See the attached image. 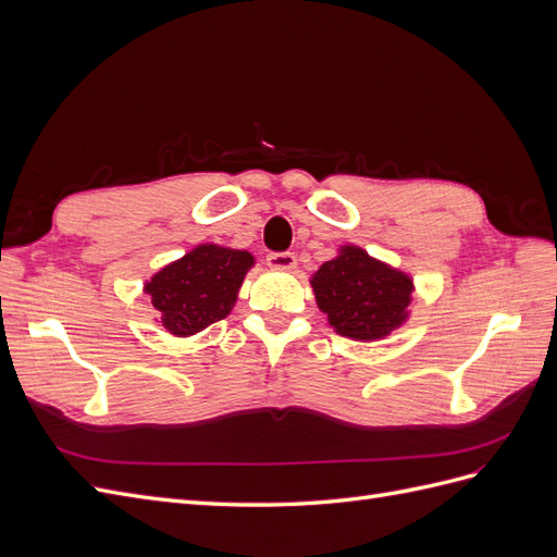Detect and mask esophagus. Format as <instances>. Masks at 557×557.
I'll return each instance as SVG.
<instances>
[{"instance_id": "obj_1", "label": "esophagus", "mask_w": 557, "mask_h": 557, "mask_svg": "<svg viewBox=\"0 0 557 557\" xmlns=\"http://www.w3.org/2000/svg\"><path fill=\"white\" fill-rule=\"evenodd\" d=\"M267 264L272 267V269H293L297 264V258H295V252H290V250L269 252Z\"/></svg>"}]
</instances>
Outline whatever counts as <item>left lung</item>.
<instances>
[{
    "label": "left lung",
    "mask_w": 557,
    "mask_h": 557,
    "mask_svg": "<svg viewBox=\"0 0 557 557\" xmlns=\"http://www.w3.org/2000/svg\"><path fill=\"white\" fill-rule=\"evenodd\" d=\"M318 309L330 325L356 342H374L407 320L413 281L404 272L367 256L358 246H342L311 278Z\"/></svg>",
    "instance_id": "left-lung-1"
}]
</instances>
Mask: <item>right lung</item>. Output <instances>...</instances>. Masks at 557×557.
I'll use <instances>...</instances> for the list:
<instances>
[{
  "mask_svg": "<svg viewBox=\"0 0 557 557\" xmlns=\"http://www.w3.org/2000/svg\"><path fill=\"white\" fill-rule=\"evenodd\" d=\"M252 262L248 250L201 244L162 267L144 290L166 330L190 336L232 311Z\"/></svg>",
  "mask_w": 557,
  "mask_h": 557,
  "instance_id": "obj_1",
  "label": "right lung"
}]
</instances>
